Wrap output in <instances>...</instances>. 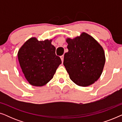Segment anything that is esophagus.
I'll list each match as a JSON object with an SVG mask.
<instances>
[{"mask_svg":"<svg viewBox=\"0 0 122 122\" xmlns=\"http://www.w3.org/2000/svg\"><path fill=\"white\" fill-rule=\"evenodd\" d=\"M61 61H62V62H63V60H64V56H61Z\"/></svg>","mask_w":122,"mask_h":122,"instance_id":"esophagus-1","label":"esophagus"}]
</instances>
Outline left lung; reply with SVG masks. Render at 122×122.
Segmentation results:
<instances>
[{
  "label": "left lung",
  "instance_id": "left-lung-1",
  "mask_svg": "<svg viewBox=\"0 0 122 122\" xmlns=\"http://www.w3.org/2000/svg\"><path fill=\"white\" fill-rule=\"evenodd\" d=\"M68 51L63 64L71 79L78 86L94 83L102 73L106 61L104 49L93 36L83 32L73 39L68 38Z\"/></svg>",
  "mask_w": 122,
  "mask_h": 122
}]
</instances>
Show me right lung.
<instances>
[{"mask_svg": "<svg viewBox=\"0 0 122 122\" xmlns=\"http://www.w3.org/2000/svg\"><path fill=\"white\" fill-rule=\"evenodd\" d=\"M52 40L39 41L30 38L21 46L18 52L20 66L25 77L30 84L41 86L53 78L56 70L61 63L56 56Z\"/></svg>", "mask_w": 122, "mask_h": 122, "instance_id": "add662e5", "label": "right lung"}]
</instances>
